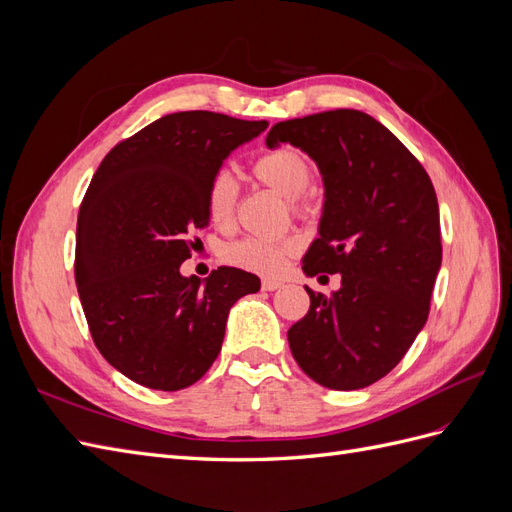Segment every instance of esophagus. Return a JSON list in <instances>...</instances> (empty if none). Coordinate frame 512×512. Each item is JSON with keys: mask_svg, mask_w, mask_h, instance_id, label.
<instances>
[{"mask_svg": "<svg viewBox=\"0 0 512 512\" xmlns=\"http://www.w3.org/2000/svg\"><path fill=\"white\" fill-rule=\"evenodd\" d=\"M277 288H282V282L280 280H262V290L267 292H273Z\"/></svg>", "mask_w": 512, "mask_h": 512, "instance_id": "1", "label": "esophagus"}]
</instances>
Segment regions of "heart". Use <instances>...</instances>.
Wrapping results in <instances>:
<instances>
[{"mask_svg": "<svg viewBox=\"0 0 512 512\" xmlns=\"http://www.w3.org/2000/svg\"><path fill=\"white\" fill-rule=\"evenodd\" d=\"M254 177L265 183L267 188L282 194L284 198L292 200L294 207L303 205V194L307 192L309 183H312V166L305 160V156L297 149L282 147L265 153L254 162ZM239 200V181L235 173L228 168H222L215 173L209 181V188L205 194V207L207 215L213 226L230 228L235 222ZM299 252V241L294 239H241L226 247V260L241 269L254 271L260 275H275L280 273L286 265L288 256Z\"/></svg>", "mask_w": 512, "mask_h": 512, "instance_id": "obj_1", "label": "heart"}]
</instances>
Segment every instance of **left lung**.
<instances>
[{
  "instance_id": "8db88e82",
  "label": "left lung",
  "mask_w": 512,
  "mask_h": 512,
  "mask_svg": "<svg viewBox=\"0 0 512 512\" xmlns=\"http://www.w3.org/2000/svg\"><path fill=\"white\" fill-rule=\"evenodd\" d=\"M282 143L307 153L324 185L303 273L342 275L329 297L307 288L309 312L288 331L292 356L327 389H365L427 322L442 265L436 190L391 130L352 108L275 123L267 147Z\"/></svg>"
}]
</instances>
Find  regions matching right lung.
Returning a JSON list of instances; mask_svg holds the SVG:
<instances>
[{"label":"right lung","mask_w":512,"mask_h":512,"mask_svg":"<svg viewBox=\"0 0 512 512\" xmlns=\"http://www.w3.org/2000/svg\"><path fill=\"white\" fill-rule=\"evenodd\" d=\"M209 111L164 115L108 151L83 198L74 277L91 337L123 376L181 391L207 374L230 307L260 290L254 273L181 275L192 235L209 226L211 177L267 130Z\"/></svg>","instance_id":"add662e5"}]
</instances>
